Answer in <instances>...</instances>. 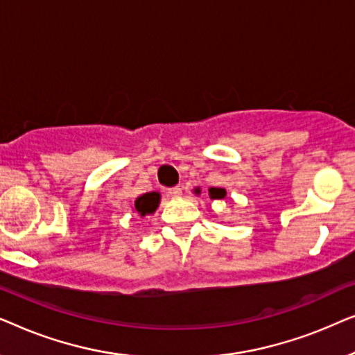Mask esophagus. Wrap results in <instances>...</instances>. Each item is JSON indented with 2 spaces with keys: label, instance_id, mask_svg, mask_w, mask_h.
Returning a JSON list of instances; mask_svg holds the SVG:
<instances>
[{
  "label": "esophagus",
  "instance_id": "1",
  "mask_svg": "<svg viewBox=\"0 0 355 355\" xmlns=\"http://www.w3.org/2000/svg\"><path fill=\"white\" fill-rule=\"evenodd\" d=\"M181 193H182V189L181 187H171L168 191V196L171 197V198H178V197H181Z\"/></svg>",
  "mask_w": 355,
  "mask_h": 355
}]
</instances>
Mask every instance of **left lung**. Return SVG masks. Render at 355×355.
Segmentation results:
<instances>
[{
  "instance_id": "obj_1",
  "label": "left lung",
  "mask_w": 355,
  "mask_h": 355,
  "mask_svg": "<svg viewBox=\"0 0 355 355\" xmlns=\"http://www.w3.org/2000/svg\"><path fill=\"white\" fill-rule=\"evenodd\" d=\"M193 191H196V193H200V187L193 189ZM208 193H210V198H215V200H221V198L226 197V191L221 187H210Z\"/></svg>"
}]
</instances>
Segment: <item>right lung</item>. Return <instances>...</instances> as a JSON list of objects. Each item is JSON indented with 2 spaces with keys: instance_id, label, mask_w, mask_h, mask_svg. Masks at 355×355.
Listing matches in <instances>:
<instances>
[{
  "instance_id": "1",
  "label": "right lung",
  "mask_w": 355,
  "mask_h": 355,
  "mask_svg": "<svg viewBox=\"0 0 355 355\" xmlns=\"http://www.w3.org/2000/svg\"><path fill=\"white\" fill-rule=\"evenodd\" d=\"M159 200H162V196L159 192H147L142 193V196L135 198L132 211H137L140 216H147V215H153L157 211V208L159 205Z\"/></svg>"
}]
</instances>
